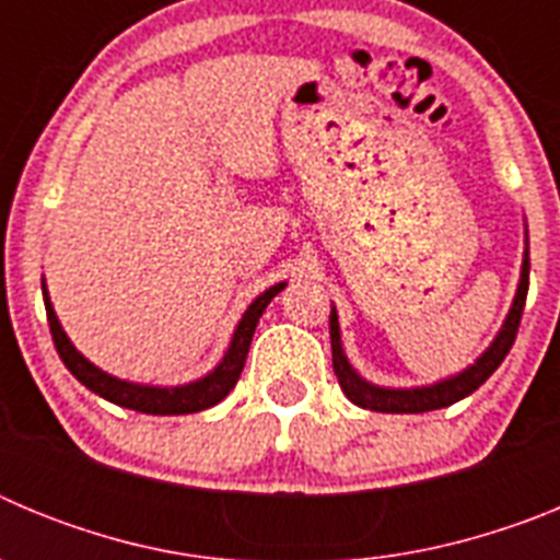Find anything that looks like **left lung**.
Returning <instances> with one entry per match:
<instances>
[{
  "label": "left lung",
  "mask_w": 560,
  "mask_h": 560,
  "mask_svg": "<svg viewBox=\"0 0 560 560\" xmlns=\"http://www.w3.org/2000/svg\"><path fill=\"white\" fill-rule=\"evenodd\" d=\"M527 285H530V241H527V230H524V255H522V271H518V285H516V294H513L511 311H508V316H504L499 334L493 336L491 345L477 355L474 364H468V368L459 370V373L434 381V384H420V387H381V384H373V381L364 378V375L350 364L348 353H345V348H341L339 314H336V305H334V308H330V353H334V373L336 378H339L341 393L348 395L355 407L373 409V412H393V415L432 412V409L452 407V404H457V400L468 398L474 389H479L485 381L491 378L493 370L504 361V355L511 353L513 341H516L518 323H522L524 300H527Z\"/></svg>",
  "instance_id": "left-lung-1"
}]
</instances>
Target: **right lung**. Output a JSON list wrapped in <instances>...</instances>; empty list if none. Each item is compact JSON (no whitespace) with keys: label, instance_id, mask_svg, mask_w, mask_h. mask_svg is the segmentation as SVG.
<instances>
[{"label":"right lung","instance_id":"right-lung-1","mask_svg":"<svg viewBox=\"0 0 560 560\" xmlns=\"http://www.w3.org/2000/svg\"><path fill=\"white\" fill-rule=\"evenodd\" d=\"M283 289L285 280L283 283L269 285L264 294H257L255 300H252L249 308L244 311V316L237 319L235 330H232V339L230 345H226L224 355H221V361L210 370V373H205L196 381H187V384H173V387H167V384H140V381L117 378V375L106 373V370H101L97 364H92V361L72 345L67 330L61 328V319H58L56 308H52L47 283H44L42 277L49 334H52L58 355H61V361L67 364L69 373L75 375L83 387L92 389L95 395H101V398L142 415H190L215 407L219 400H224L226 395H230V389L237 384V378H241V370H244L246 353H249L257 319L264 316L266 305H269Z\"/></svg>","mask_w":560,"mask_h":560}]
</instances>
